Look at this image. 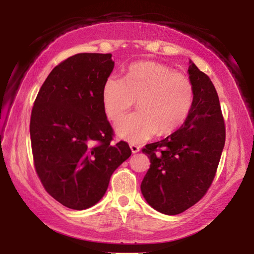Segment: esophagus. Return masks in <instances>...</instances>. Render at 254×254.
Returning a JSON list of instances; mask_svg holds the SVG:
<instances>
[{"instance_id": "obj_1", "label": "esophagus", "mask_w": 254, "mask_h": 254, "mask_svg": "<svg viewBox=\"0 0 254 254\" xmlns=\"http://www.w3.org/2000/svg\"><path fill=\"white\" fill-rule=\"evenodd\" d=\"M129 147H130V150H131V152H133V154H136V152L140 151V147H138L137 144L130 143Z\"/></svg>"}]
</instances>
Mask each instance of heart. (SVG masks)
<instances>
[{
	"label": "heart",
	"instance_id": "b5f03b06",
	"mask_svg": "<svg viewBox=\"0 0 254 254\" xmlns=\"http://www.w3.org/2000/svg\"><path fill=\"white\" fill-rule=\"evenodd\" d=\"M137 100L139 111L121 118L117 134L130 142H141L178 129L194 104V86L189 76L151 61L135 62L127 68L124 81L116 75L105 79L102 102L107 118L119 119Z\"/></svg>",
	"mask_w": 254,
	"mask_h": 254
}]
</instances>
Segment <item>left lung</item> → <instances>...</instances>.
<instances>
[{"label":"left lung","instance_id":"8db88e82","mask_svg":"<svg viewBox=\"0 0 254 254\" xmlns=\"http://www.w3.org/2000/svg\"><path fill=\"white\" fill-rule=\"evenodd\" d=\"M194 104L183 126L164 140L142 149L150 168L141 192L159 213L177 215L200 201L216 175L225 142V126L216 89L190 61Z\"/></svg>","mask_w":254,"mask_h":254}]
</instances>
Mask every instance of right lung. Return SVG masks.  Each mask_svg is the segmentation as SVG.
I'll return each mask as SVG.
<instances>
[{
    "instance_id": "right-lung-1",
    "label": "right lung",
    "mask_w": 254,
    "mask_h": 254,
    "mask_svg": "<svg viewBox=\"0 0 254 254\" xmlns=\"http://www.w3.org/2000/svg\"><path fill=\"white\" fill-rule=\"evenodd\" d=\"M112 54L79 53L58 64L41 85L31 113L34 168L46 192L75 210L102 199L118 166L131 155L112 144L102 90Z\"/></svg>"
}]
</instances>
